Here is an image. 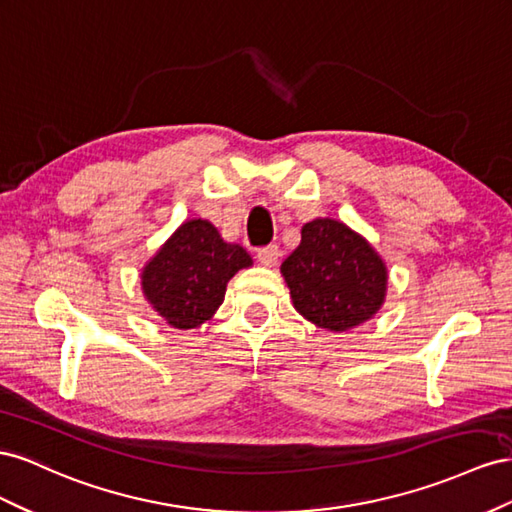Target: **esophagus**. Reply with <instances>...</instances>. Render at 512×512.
I'll return each mask as SVG.
<instances>
[{
  "instance_id": "obj_1",
  "label": "esophagus",
  "mask_w": 512,
  "mask_h": 512,
  "mask_svg": "<svg viewBox=\"0 0 512 512\" xmlns=\"http://www.w3.org/2000/svg\"><path fill=\"white\" fill-rule=\"evenodd\" d=\"M279 246H274V244H270V246H264V248H259L257 251V259H259V264L261 266H266V268H272V266H276V261H279Z\"/></svg>"
}]
</instances>
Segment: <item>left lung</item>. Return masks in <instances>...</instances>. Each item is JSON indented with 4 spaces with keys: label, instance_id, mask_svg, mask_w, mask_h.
<instances>
[{
    "label": "left lung",
    "instance_id": "1",
    "mask_svg": "<svg viewBox=\"0 0 512 512\" xmlns=\"http://www.w3.org/2000/svg\"><path fill=\"white\" fill-rule=\"evenodd\" d=\"M300 233V246L281 266L294 309L330 332L375 317L386 300L388 268L371 242L337 218H315Z\"/></svg>",
    "mask_w": 512,
    "mask_h": 512
}]
</instances>
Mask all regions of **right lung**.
Listing matches in <instances>:
<instances>
[{
  "label": "right lung",
  "mask_w": 512,
  "mask_h": 512,
  "mask_svg": "<svg viewBox=\"0 0 512 512\" xmlns=\"http://www.w3.org/2000/svg\"><path fill=\"white\" fill-rule=\"evenodd\" d=\"M253 259L240 244L225 242L206 218L175 229L141 270V291L171 328L191 330L212 319L229 279Z\"/></svg>",
  "instance_id": "right-lung-1"
}]
</instances>
